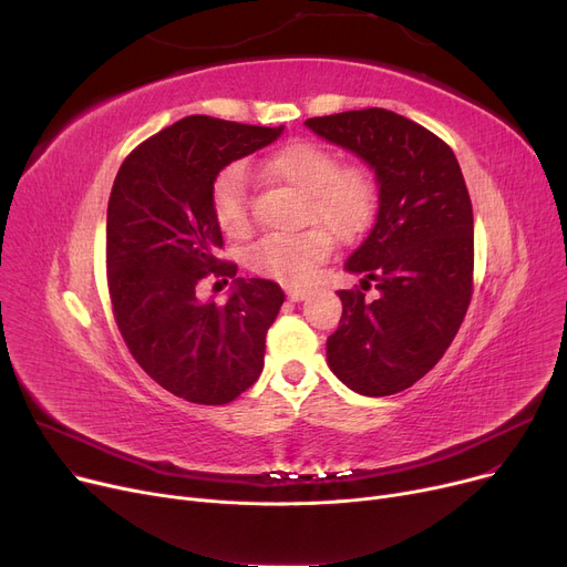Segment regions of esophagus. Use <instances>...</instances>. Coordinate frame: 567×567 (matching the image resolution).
<instances>
[{
  "mask_svg": "<svg viewBox=\"0 0 567 567\" xmlns=\"http://www.w3.org/2000/svg\"><path fill=\"white\" fill-rule=\"evenodd\" d=\"M308 293H310V289H301V287H287V299H289V301H293V303H299V301L308 299Z\"/></svg>",
  "mask_w": 567,
  "mask_h": 567,
  "instance_id": "obj_1",
  "label": "esophagus"
}]
</instances>
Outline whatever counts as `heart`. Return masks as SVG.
<instances>
[{
	"mask_svg": "<svg viewBox=\"0 0 567 567\" xmlns=\"http://www.w3.org/2000/svg\"><path fill=\"white\" fill-rule=\"evenodd\" d=\"M257 174L303 193L306 223L301 231L266 234L250 248L248 266L255 274L285 285L308 282L331 252L333 238L359 236L377 212V182L363 165H340V158L317 142L293 140L257 163ZM212 212L218 227L234 238L252 229L248 178L241 167L223 169L212 188Z\"/></svg>",
	"mask_w": 567,
	"mask_h": 567,
	"instance_id": "1",
	"label": "heart"
}]
</instances>
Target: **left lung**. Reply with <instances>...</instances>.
Masks as SVG:
<instances>
[{"mask_svg":"<svg viewBox=\"0 0 567 567\" xmlns=\"http://www.w3.org/2000/svg\"><path fill=\"white\" fill-rule=\"evenodd\" d=\"M361 156L377 174L379 214L347 271L361 287L338 291L342 317L326 342L333 374L368 398L423 379L455 340L473 296V208L453 148L383 107L306 122ZM374 281L377 302L364 299Z\"/></svg>","mask_w":567,"mask_h":567,"instance_id":"1","label":"left lung"}]
</instances>
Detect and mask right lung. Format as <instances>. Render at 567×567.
<instances>
[{"mask_svg": "<svg viewBox=\"0 0 567 567\" xmlns=\"http://www.w3.org/2000/svg\"><path fill=\"white\" fill-rule=\"evenodd\" d=\"M280 128L182 118L137 144L107 202L105 266L114 321L137 365L172 395L227 404L257 381L266 331L285 301L271 280H241L227 303L197 299L204 278L236 276L216 257L223 234L212 212L218 172L271 144Z\"/></svg>", "mask_w": 567, "mask_h": 567, "instance_id": "1", "label": "right lung"}]
</instances>
